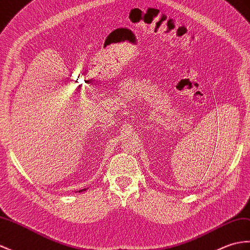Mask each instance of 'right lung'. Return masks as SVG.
Returning <instances> with one entry per match:
<instances>
[{
  "label": "right lung",
  "instance_id": "right-lung-1",
  "mask_svg": "<svg viewBox=\"0 0 250 250\" xmlns=\"http://www.w3.org/2000/svg\"><path fill=\"white\" fill-rule=\"evenodd\" d=\"M86 189H87V188H83V189H80V190H79V193H81V191H83V190H86Z\"/></svg>",
  "mask_w": 250,
  "mask_h": 250
}]
</instances>
